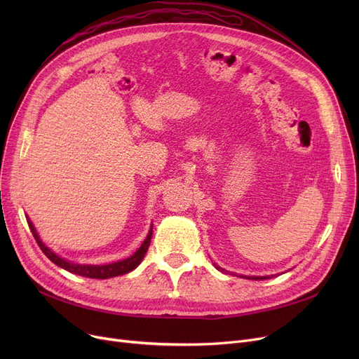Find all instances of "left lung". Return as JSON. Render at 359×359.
<instances>
[{
	"instance_id": "left-lung-1",
	"label": "left lung",
	"mask_w": 359,
	"mask_h": 359,
	"mask_svg": "<svg viewBox=\"0 0 359 359\" xmlns=\"http://www.w3.org/2000/svg\"><path fill=\"white\" fill-rule=\"evenodd\" d=\"M215 268H217L218 271H224V269H221V268L217 266V265H215ZM248 279H266V278H265V276H252V278H248Z\"/></svg>"
}]
</instances>
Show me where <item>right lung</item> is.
<instances>
[{"label": "right lung", "instance_id": "obj_1", "mask_svg": "<svg viewBox=\"0 0 359 359\" xmlns=\"http://www.w3.org/2000/svg\"><path fill=\"white\" fill-rule=\"evenodd\" d=\"M27 224H29V229L34 237V240L39 244L41 250L48 256L49 260H52L55 265L61 266L62 269L75 273V275H80V276H86V278H94V279H107V278H115L123 273H128L130 271H134L140 263L142 262L148 248H149V243H151V237H153V229L149 230L147 238L144 240V243L141 244V248L132 255L128 259H123L121 262H115V263H109V265H102V266H96V265H77V263H71L60 256H56L49 248H46L45 244L41 241L39 236H37L32 221L27 217Z\"/></svg>", "mask_w": 359, "mask_h": 359}]
</instances>
